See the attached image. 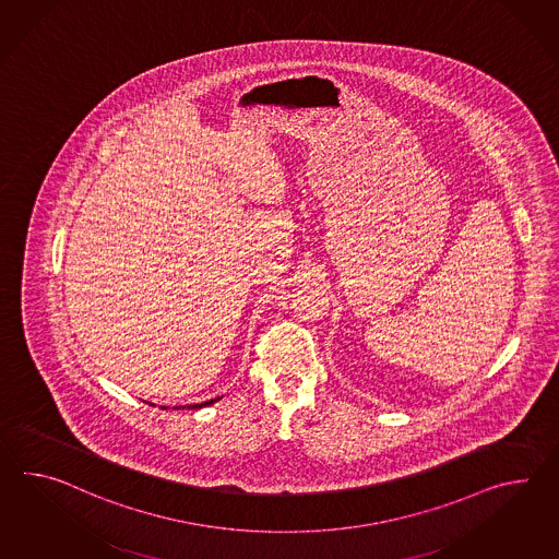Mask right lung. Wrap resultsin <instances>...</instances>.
<instances>
[{
    "label": "right lung",
    "instance_id": "add662e5",
    "mask_svg": "<svg viewBox=\"0 0 559 559\" xmlns=\"http://www.w3.org/2000/svg\"><path fill=\"white\" fill-rule=\"evenodd\" d=\"M212 402H216V400H210V402H205V404H212ZM204 404H193V406H188V408H202Z\"/></svg>",
    "mask_w": 559,
    "mask_h": 559
}]
</instances>
